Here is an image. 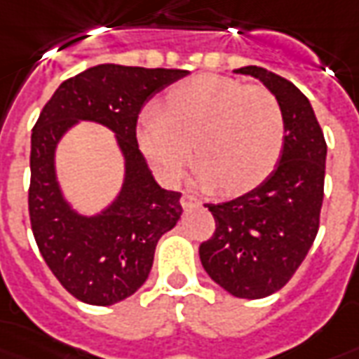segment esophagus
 <instances>
[{
  "label": "esophagus",
  "mask_w": 359,
  "mask_h": 359,
  "mask_svg": "<svg viewBox=\"0 0 359 359\" xmlns=\"http://www.w3.org/2000/svg\"><path fill=\"white\" fill-rule=\"evenodd\" d=\"M196 203H198V200L194 198L192 194H188V192L182 194V198H180V205L190 207V205H196Z\"/></svg>",
  "instance_id": "esophagus-1"
}]
</instances>
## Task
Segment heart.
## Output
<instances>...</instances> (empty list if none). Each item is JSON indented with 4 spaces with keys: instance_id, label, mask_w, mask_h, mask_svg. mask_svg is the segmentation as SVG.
Returning <instances> with one entry per match:
<instances>
[{
    "instance_id": "heart-1",
    "label": "heart",
    "mask_w": 359,
    "mask_h": 359,
    "mask_svg": "<svg viewBox=\"0 0 359 359\" xmlns=\"http://www.w3.org/2000/svg\"><path fill=\"white\" fill-rule=\"evenodd\" d=\"M137 140L165 184L179 180L192 144L201 182L232 196L253 190L274 171L285 146V118L266 89L200 74L169 89L163 114L150 108L140 116Z\"/></svg>"
}]
</instances>
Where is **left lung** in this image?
Listing matches in <instances>:
<instances>
[{"label":"left lung","mask_w":359,"mask_h":359,"mask_svg":"<svg viewBox=\"0 0 359 359\" xmlns=\"http://www.w3.org/2000/svg\"><path fill=\"white\" fill-rule=\"evenodd\" d=\"M236 72L261 79L274 93L285 118V146L261 187L236 200L205 203L215 232L201 241L200 259L230 294L262 299L293 278L314 243L327 144L310 100L289 79L261 66Z\"/></svg>","instance_id":"left-lung-1"}]
</instances>
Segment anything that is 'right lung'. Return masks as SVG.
I'll use <instances>...</instances> for the list:
<instances>
[{
  "label": "right lung",
  "mask_w": 359,
  "mask_h": 359,
  "mask_svg": "<svg viewBox=\"0 0 359 359\" xmlns=\"http://www.w3.org/2000/svg\"><path fill=\"white\" fill-rule=\"evenodd\" d=\"M187 70L98 65L60 83L32 129L28 213L45 264L76 299L110 306L131 297L154 264L159 238L180 219V192L154 180L137 142L142 106ZM78 118L98 121L118 137L126 182L98 217H79L62 200L54 146Z\"/></svg>",
  "instance_id": "obj_1"
}]
</instances>
